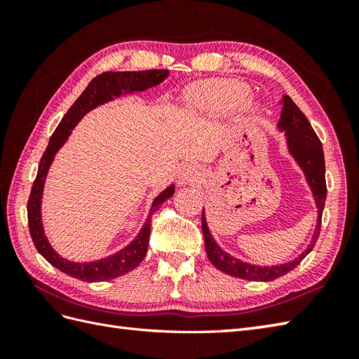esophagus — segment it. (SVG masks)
I'll use <instances>...</instances> for the list:
<instances>
[{"label":"esophagus","instance_id":"1","mask_svg":"<svg viewBox=\"0 0 359 359\" xmlns=\"http://www.w3.org/2000/svg\"><path fill=\"white\" fill-rule=\"evenodd\" d=\"M199 177H201V172L194 165H185L180 168V171L177 174V182L179 185H189L197 182Z\"/></svg>","mask_w":359,"mask_h":359}]
</instances>
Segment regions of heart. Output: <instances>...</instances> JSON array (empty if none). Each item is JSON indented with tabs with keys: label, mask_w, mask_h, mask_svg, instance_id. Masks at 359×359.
<instances>
[{
	"label": "heart",
	"mask_w": 359,
	"mask_h": 359,
	"mask_svg": "<svg viewBox=\"0 0 359 359\" xmlns=\"http://www.w3.org/2000/svg\"><path fill=\"white\" fill-rule=\"evenodd\" d=\"M250 94V88L239 81H202L189 88L187 108L193 114H226L245 103Z\"/></svg>",
	"instance_id": "obj_1"
}]
</instances>
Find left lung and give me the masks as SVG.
Segmentation results:
<instances>
[{"label": "left lung", "instance_id": "1", "mask_svg": "<svg viewBox=\"0 0 359 359\" xmlns=\"http://www.w3.org/2000/svg\"><path fill=\"white\" fill-rule=\"evenodd\" d=\"M282 111L280 120L278 121V131L284 133L285 144L288 154L292 156L294 163L299 166L304 174L307 185L313 196L316 205V225L313 236H311L307 248L297 255L293 261L276 265H256L242 261V259L234 257L219 245L216 239L210 233L207 224V216H205V208L202 212V233L205 238V251L210 262L216 266L217 270L224 271L230 276L245 279V280H257V282H269L284 276L288 271H292L294 266L306 257L318 241L319 231H321V217L327 196L325 187V162H324V151L323 144L319 142L313 128L309 123L307 117L304 116L301 109L297 108L294 102L288 95H284L279 100Z\"/></svg>", "mask_w": 359, "mask_h": 359}]
</instances>
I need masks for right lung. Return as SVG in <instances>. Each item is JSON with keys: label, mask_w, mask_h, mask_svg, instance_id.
Segmentation results:
<instances>
[{"label": "right lung", "mask_w": 359, "mask_h": 359, "mask_svg": "<svg viewBox=\"0 0 359 359\" xmlns=\"http://www.w3.org/2000/svg\"><path fill=\"white\" fill-rule=\"evenodd\" d=\"M170 71L166 69H151V71H137V72H104L98 75L89 83L88 88L83 90V94L77 98L66 116L60 121L55 133L52 134L48 148L38 165L36 179L34 182L32 191L27 202V219H29V231L30 238L34 241V245L46 261L55 266L60 271L66 273L67 276L85 282H102L116 279L123 276L128 271L134 270L139 265L148 251L149 234H151V216L160 208L165 201L170 199L174 194V184L168 185L162 193L154 197L149 212L144 220L140 231L135 234V238L128 243L126 247L120 248L116 253L104 256L102 259L89 262H74L60 256L44 233L43 226V193L44 184L48 179V172L50 165L53 163L57 152L63 148V144L69 139L72 129L80 123V120L88 112L98 108L100 104L112 102L114 98L121 95L143 93V90L154 88L165 81Z\"/></svg>", "instance_id": "right-lung-1"}]
</instances>
